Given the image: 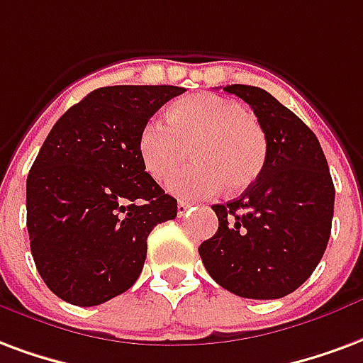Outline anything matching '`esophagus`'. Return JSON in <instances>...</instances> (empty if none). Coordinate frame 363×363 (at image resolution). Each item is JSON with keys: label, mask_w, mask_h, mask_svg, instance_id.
Here are the masks:
<instances>
[{"label": "esophagus", "mask_w": 363, "mask_h": 363, "mask_svg": "<svg viewBox=\"0 0 363 363\" xmlns=\"http://www.w3.org/2000/svg\"><path fill=\"white\" fill-rule=\"evenodd\" d=\"M189 208H190V203L189 202H179L177 203V216L179 217H182L184 216V213H186V211H189Z\"/></svg>", "instance_id": "34e87169"}]
</instances>
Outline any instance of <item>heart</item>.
<instances>
[{
    "label": "heart",
    "mask_w": 363,
    "mask_h": 363,
    "mask_svg": "<svg viewBox=\"0 0 363 363\" xmlns=\"http://www.w3.org/2000/svg\"><path fill=\"white\" fill-rule=\"evenodd\" d=\"M167 123L150 119L138 134V154L155 181H167L190 155L194 163L169 182L173 194L206 198L227 184L242 190L256 181L267 157V138L259 121L235 99L196 94L174 101Z\"/></svg>",
    "instance_id": "obj_1"
}]
</instances>
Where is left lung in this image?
Instances as JSON below:
<instances>
[{
	"instance_id": "left-lung-1",
	"label": "left lung",
	"mask_w": 363,
	"mask_h": 363,
	"mask_svg": "<svg viewBox=\"0 0 363 363\" xmlns=\"http://www.w3.org/2000/svg\"><path fill=\"white\" fill-rule=\"evenodd\" d=\"M223 90L254 109L267 138V157L240 198L211 206L219 227L198 252L223 289L275 300L296 291L323 257L335 186L315 134L289 107L256 86Z\"/></svg>"
}]
</instances>
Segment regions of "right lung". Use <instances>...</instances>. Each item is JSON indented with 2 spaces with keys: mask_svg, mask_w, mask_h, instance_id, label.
Masks as SVG:
<instances>
[{
  "mask_svg": "<svg viewBox=\"0 0 363 363\" xmlns=\"http://www.w3.org/2000/svg\"><path fill=\"white\" fill-rule=\"evenodd\" d=\"M179 86H106L61 115L26 179V227L40 277L69 304L98 306L128 291L147 235L177 217V200L146 173L144 123Z\"/></svg>",
  "mask_w": 363,
  "mask_h": 363,
  "instance_id": "right-lung-1",
  "label": "right lung"
}]
</instances>
